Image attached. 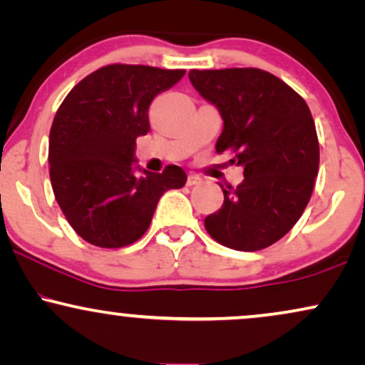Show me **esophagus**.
Masks as SVG:
<instances>
[{
	"label": "esophagus",
	"instance_id": "1",
	"mask_svg": "<svg viewBox=\"0 0 365 365\" xmlns=\"http://www.w3.org/2000/svg\"><path fill=\"white\" fill-rule=\"evenodd\" d=\"M197 183H200V177H197V175H188L187 177V185L192 187V185H197Z\"/></svg>",
	"mask_w": 365,
	"mask_h": 365
}]
</instances>
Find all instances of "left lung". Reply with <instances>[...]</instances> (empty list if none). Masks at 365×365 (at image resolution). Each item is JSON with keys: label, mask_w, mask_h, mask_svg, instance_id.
Masks as SVG:
<instances>
[{"label": "left lung", "mask_w": 365, "mask_h": 365, "mask_svg": "<svg viewBox=\"0 0 365 365\" xmlns=\"http://www.w3.org/2000/svg\"><path fill=\"white\" fill-rule=\"evenodd\" d=\"M188 79L224 121L215 151H236L244 168L242 182L222 188V207L205 217L207 232L237 251L271 246L298 222L315 185L320 148L310 109L259 68L190 71Z\"/></svg>", "instance_id": "8db88e82"}]
</instances>
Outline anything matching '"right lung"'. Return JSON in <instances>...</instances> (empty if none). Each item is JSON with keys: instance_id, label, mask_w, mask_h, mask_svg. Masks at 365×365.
<instances>
[{"instance_id": "obj_1", "label": "right lung", "mask_w": 365, "mask_h": 365, "mask_svg": "<svg viewBox=\"0 0 365 365\" xmlns=\"http://www.w3.org/2000/svg\"><path fill=\"white\" fill-rule=\"evenodd\" d=\"M183 73L114 63L82 79L60 104L48 138L50 182L84 241L133 244L148 230L161 195L185 185L177 165L151 173L136 161V138L150 131L151 101Z\"/></svg>"}]
</instances>
